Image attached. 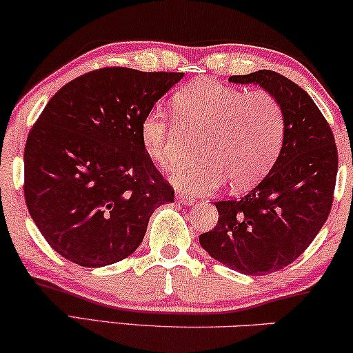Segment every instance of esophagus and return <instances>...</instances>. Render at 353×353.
I'll return each instance as SVG.
<instances>
[{
    "instance_id": "1",
    "label": "esophagus",
    "mask_w": 353,
    "mask_h": 353,
    "mask_svg": "<svg viewBox=\"0 0 353 353\" xmlns=\"http://www.w3.org/2000/svg\"><path fill=\"white\" fill-rule=\"evenodd\" d=\"M176 201L180 202V204H183V205H192L196 202L194 197L190 196V194H186V192H183V191L176 192Z\"/></svg>"
}]
</instances>
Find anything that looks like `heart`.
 I'll return each mask as SVG.
<instances>
[{
  "mask_svg": "<svg viewBox=\"0 0 353 353\" xmlns=\"http://www.w3.org/2000/svg\"><path fill=\"white\" fill-rule=\"evenodd\" d=\"M176 119L204 132L197 162L180 167L173 183L183 191L204 194L228 180L231 190H248L267 175L284 141V112L272 93H245L216 80H194L173 96ZM144 151L157 165L172 168L183 152L175 120L161 109L139 123Z\"/></svg>",
  "mask_w": 353,
  "mask_h": 353,
  "instance_id": "1",
  "label": "heart"
}]
</instances>
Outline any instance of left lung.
Segmentation results:
<instances>
[{
	"mask_svg": "<svg viewBox=\"0 0 353 353\" xmlns=\"http://www.w3.org/2000/svg\"><path fill=\"white\" fill-rule=\"evenodd\" d=\"M272 93L284 112V141L272 170L252 191L215 202L219 223L199 243L210 257L260 276L292 263L325 225L334 199L337 148L330 123L301 86L273 70L233 75Z\"/></svg>",
	"mask_w": 353,
	"mask_h": 353,
	"instance_id": "8db88e82",
	"label": "left lung"
}]
</instances>
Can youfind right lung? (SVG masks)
Instances as JSON below:
<instances>
[{
  "instance_id": "obj_1",
  "label": "right lung",
  "mask_w": 353,
  "mask_h": 353,
  "mask_svg": "<svg viewBox=\"0 0 353 353\" xmlns=\"http://www.w3.org/2000/svg\"><path fill=\"white\" fill-rule=\"evenodd\" d=\"M181 72L104 67L62 86L28 133L23 194L48 244L80 267L133 254L175 192L144 151L139 123Z\"/></svg>"
}]
</instances>
